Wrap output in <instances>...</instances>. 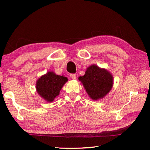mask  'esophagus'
<instances>
[{
    "label": "esophagus",
    "instance_id": "34e87169",
    "mask_svg": "<svg viewBox=\"0 0 150 150\" xmlns=\"http://www.w3.org/2000/svg\"><path fill=\"white\" fill-rule=\"evenodd\" d=\"M70 77H71V78L72 79H76V77H77V76H76V75L75 74H70Z\"/></svg>",
    "mask_w": 150,
    "mask_h": 150
}]
</instances>
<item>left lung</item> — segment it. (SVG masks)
Here are the masks:
<instances>
[{"mask_svg": "<svg viewBox=\"0 0 150 150\" xmlns=\"http://www.w3.org/2000/svg\"><path fill=\"white\" fill-rule=\"evenodd\" d=\"M89 96L93 100L103 98L108 93L113 84V77L104 69H100L96 65L88 67L85 75L79 77Z\"/></svg>", "mask_w": 150, "mask_h": 150, "instance_id": "1", "label": "left lung"}]
</instances>
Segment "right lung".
<instances>
[{"instance_id":"add662e5","label":"right lung","mask_w":150,"mask_h":150,"mask_svg":"<svg viewBox=\"0 0 150 150\" xmlns=\"http://www.w3.org/2000/svg\"><path fill=\"white\" fill-rule=\"evenodd\" d=\"M68 79L53 72H47L37 81V91L41 97L47 102H52L58 96L62 87Z\"/></svg>"}]
</instances>
